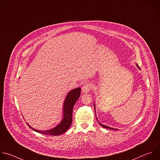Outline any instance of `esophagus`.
I'll list each match as a JSON object with an SVG mask.
<instances>
[{"instance_id": "obj_1", "label": "esophagus", "mask_w": 160, "mask_h": 160, "mask_svg": "<svg viewBox=\"0 0 160 160\" xmlns=\"http://www.w3.org/2000/svg\"><path fill=\"white\" fill-rule=\"evenodd\" d=\"M91 89V85L89 83H85L83 87H82V92L83 93H88V92H90Z\"/></svg>"}]
</instances>
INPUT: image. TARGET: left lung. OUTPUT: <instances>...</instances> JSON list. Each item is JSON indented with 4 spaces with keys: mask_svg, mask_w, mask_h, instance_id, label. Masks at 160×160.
Listing matches in <instances>:
<instances>
[{
    "mask_svg": "<svg viewBox=\"0 0 160 160\" xmlns=\"http://www.w3.org/2000/svg\"><path fill=\"white\" fill-rule=\"evenodd\" d=\"M136 66L138 67V68L140 70V68L138 67V65L136 64ZM94 108H95V103H94ZM96 118H97V116H96ZM97 121H98V120H97ZM98 123H99V124L101 126H102L103 128H108V129H112V130H117L116 129H114V128H110V127H109V126H105V125H103V124H100L99 122H98Z\"/></svg>",
    "mask_w": 160,
    "mask_h": 160,
    "instance_id": "left-lung-1",
    "label": "left lung"
}]
</instances>
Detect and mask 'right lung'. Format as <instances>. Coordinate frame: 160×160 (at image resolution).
<instances>
[{
	"instance_id": "right-lung-1",
	"label": "right lung",
	"mask_w": 160,
	"mask_h": 160,
	"mask_svg": "<svg viewBox=\"0 0 160 160\" xmlns=\"http://www.w3.org/2000/svg\"><path fill=\"white\" fill-rule=\"evenodd\" d=\"M80 93L81 88L79 87L75 88L68 93L63 105V119L61 121V122L55 128L47 131H39L32 128L27 123L28 126L34 131L46 135L58 136L63 134L69 129L72 123L73 109L77 100L80 96Z\"/></svg>"
}]
</instances>
